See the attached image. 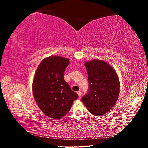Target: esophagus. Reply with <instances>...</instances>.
I'll list each match as a JSON object with an SVG mask.
<instances>
[{
	"label": "esophagus",
	"mask_w": 148,
	"mask_h": 148,
	"mask_svg": "<svg viewBox=\"0 0 148 148\" xmlns=\"http://www.w3.org/2000/svg\"><path fill=\"white\" fill-rule=\"evenodd\" d=\"M77 94H78V95L79 97H81V96H82V92L80 91H78V92H77Z\"/></svg>",
	"instance_id": "34e87169"
}]
</instances>
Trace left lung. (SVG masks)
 I'll return each instance as SVG.
<instances>
[{"label": "left lung", "mask_w": 148, "mask_h": 148, "mask_svg": "<svg viewBox=\"0 0 148 148\" xmlns=\"http://www.w3.org/2000/svg\"><path fill=\"white\" fill-rule=\"evenodd\" d=\"M88 73L89 89L82 101L95 115L109 112L117 102L120 82L117 73L107 62L94 60L84 64Z\"/></svg>", "instance_id": "obj_1"}]
</instances>
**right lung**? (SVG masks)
<instances>
[{
	"label": "right lung",
	"instance_id": "add662e5",
	"mask_svg": "<svg viewBox=\"0 0 148 148\" xmlns=\"http://www.w3.org/2000/svg\"><path fill=\"white\" fill-rule=\"evenodd\" d=\"M69 64L66 58L49 57L41 62L34 75L33 92L35 101L42 112L51 118L64 117L78 97L64 78Z\"/></svg>",
	"mask_w": 148,
	"mask_h": 148
}]
</instances>
